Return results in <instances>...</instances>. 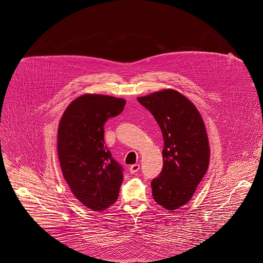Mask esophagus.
Returning a JSON list of instances; mask_svg holds the SVG:
<instances>
[{"mask_svg": "<svg viewBox=\"0 0 263 263\" xmlns=\"http://www.w3.org/2000/svg\"><path fill=\"white\" fill-rule=\"evenodd\" d=\"M139 170H140V164H138V163L132 164V165L130 166V168H129V171H130V173H131V174H135V173H137Z\"/></svg>", "mask_w": 263, "mask_h": 263, "instance_id": "obj_1", "label": "esophagus"}]
</instances>
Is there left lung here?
Returning <instances> with one entry per match:
<instances>
[{
	"label": "left lung",
	"mask_w": 263,
	"mask_h": 263,
	"mask_svg": "<svg viewBox=\"0 0 263 263\" xmlns=\"http://www.w3.org/2000/svg\"><path fill=\"white\" fill-rule=\"evenodd\" d=\"M137 100L153 114L163 133V170L151 183L153 197L174 211L191 199L208 170L210 147L205 124L196 106L175 89Z\"/></svg>",
	"instance_id": "8db88e82"
}]
</instances>
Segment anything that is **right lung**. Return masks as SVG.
I'll return each instance as SVG.
<instances>
[{
  "mask_svg": "<svg viewBox=\"0 0 263 263\" xmlns=\"http://www.w3.org/2000/svg\"><path fill=\"white\" fill-rule=\"evenodd\" d=\"M126 100L103 95H83L73 100L58 127L57 151L63 176L76 198L92 211L117 200L122 166L104 146L103 125L123 111Z\"/></svg>",
  "mask_w": 263,
  "mask_h": 263,
  "instance_id": "1",
  "label": "right lung"
}]
</instances>
